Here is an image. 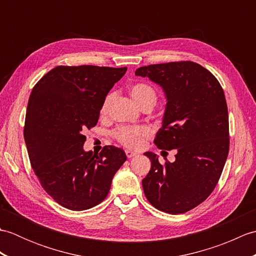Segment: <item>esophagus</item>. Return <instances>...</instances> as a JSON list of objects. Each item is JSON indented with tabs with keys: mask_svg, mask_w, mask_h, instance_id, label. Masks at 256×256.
Returning <instances> with one entry per match:
<instances>
[{
	"mask_svg": "<svg viewBox=\"0 0 256 256\" xmlns=\"http://www.w3.org/2000/svg\"><path fill=\"white\" fill-rule=\"evenodd\" d=\"M125 154H126V157H128V158H132V157H134V156H136V155H138L136 152H133V150H125Z\"/></svg>",
	"mask_w": 256,
	"mask_h": 256,
	"instance_id": "1",
	"label": "esophagus"
}]
</instances>
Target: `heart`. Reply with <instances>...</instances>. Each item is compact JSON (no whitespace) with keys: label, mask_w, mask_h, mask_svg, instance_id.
<instances>
[{"label":"heart","mask_w":256,"mask_h":256,"mask_svg":"<svg viewBox=\"0 0 256 256\" xmlns=\"http://www.w3.org/2000/svg\"><path fill=\"white\" fill-rule=\"evenodd\" d=\"M130 94H131L134 101L142 108L146 106L153 108L157 100L155 89L148 84L143 82V81H138V82H134L130 86ZM112 98V94H108L103 99L100 108L101 116H104L108 112ZM150 135L152 131L148 126H120L113 131V138L120 144L128 148H140Z\"/></svg>","instance_id":"heart-1"}]
</instances>
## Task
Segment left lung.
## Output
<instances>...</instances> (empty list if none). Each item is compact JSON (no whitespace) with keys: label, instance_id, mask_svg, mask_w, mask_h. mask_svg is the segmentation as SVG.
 Segmentation results:
<instances>
[{"label":"left lung","instance_id":"left-lung-1","mask_svg":"<svg viewBox=\"0 0 256 256\" xmlns=\"http://www.w3.org/2000/svg\"><path fill=\"white\" fill-rule=\"evenodd\" d=\"M135 74L148 77L164 89L167 104L155 144L177 150L174 162H152L143 180L150 204L170 214L194 209L214 192L229 154V116L224 92L209 70L194 62L140 67Z\"/></svg>","mask_w":256,"mask_h":256}]
</instances>
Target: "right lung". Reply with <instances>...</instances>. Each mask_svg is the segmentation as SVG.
I'll return each instance as SVG.
<instances>
[{"mask_svg":"<svg viewBox=\"0 0 256 256\" xmlns=\"http://www.w3.org/2000/svg\"><path fill=\"white\" fill-rule=\"evenodd\" d=\"M128 68L57 66L34 86L27 104L24 138L42 187L64 208L99 204L126 160L121 148L84 152V132L96 126L102 101Z\"/></svg>","mask_w":256,"mask_h":256,"instance_id":"obj_1","label":"right lung"}]
</instances>
